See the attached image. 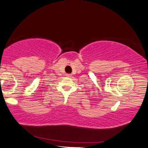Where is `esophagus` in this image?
Segmentation results:
<instances>
[{
	"label": "esophagus",
	"instance_id": "obj_1",
	"mask_svg": "<svg viewBox=\"0 0 148 148\" xmlns=\"http://www.w3.org/2000/svg\"><path fill=\"white\" fill-rule=\"evenodd\" d=\"M66 76L67 77H71V74H66Z\"/></svg>",
	"mask_w": 148,
	"mask_h": 148
}]
</instances>
